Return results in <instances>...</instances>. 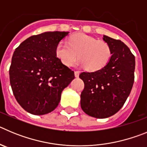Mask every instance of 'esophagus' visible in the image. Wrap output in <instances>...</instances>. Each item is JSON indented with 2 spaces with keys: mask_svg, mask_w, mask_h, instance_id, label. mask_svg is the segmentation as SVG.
<instances>
[{
  "mask_svg": "<svg viewBox=\"0 0 147 147\" xmlns=\"http://www.w3.org/2000/svg\"><path fill=\"white\" fill-rule=\"evenodd\" d=\"M80 71H74V75L76 77H78V76H79V75H80Z\"/></svg>",
  "mask_w": 147,
  "mask_h": 147,
  "instance_id": "34e87169",
  "label": "esophagus"
}]
</instances>
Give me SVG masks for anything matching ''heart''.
<instances>
[{"instance_id": "b5f03b06", "label": "heart", "mask_w": 147, "mask_h": 147, "mask_svg": "<svg viewBox=\"0 0 147 147\" xmlns=\"http://www.w3.org/2000/svg\"><path fill=\"white\" fill-rule=\"evenodd\" d=\"M56 55L62 64L71 66L79 57L76 65L86 66L87 70L96 71L103 68L111 57L108 44L85 34H76L68 39L67 42H59L55 49Z\"/></svg>"}]
</instances>
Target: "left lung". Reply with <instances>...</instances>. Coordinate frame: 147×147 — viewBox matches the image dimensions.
Returning <instances> with one entry per match:
<instances>
[{
    "instance_id": "left-lung-1",
    "label": "left lung",
    "mask_w": 147,
    "mask_h": 147,
    "mask_svg": "<svg viewBox=\"0 0 147 147\" xmlns=\"http://www.w3.org/2000/svg\"><path fill=\"white\" fill-rule=\"evenodd\" d=\"M112 56L107 64L95 72H82L80 78L85 88L81 93V107L90 116L105 119L114 115L123 107L134 83V55L121 40L106 35Z\"/></svg>"
}]
</instances>
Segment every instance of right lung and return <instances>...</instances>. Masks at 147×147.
Wrapping results in <instances>:
<instances>
[{"mask_svg":"<svg viewBox=\"0 0 147 147\" xmlns=\"http://www.w3.org/2000/svg\"><path fill=\"white\" fill-rule=\"evenodd\" d=\"M68 32H46L24 40L15 49L9 68L10 85L17 102L33 115H45L57 107L61 93L74 72L57 57V44Z\"/></svg>","mask_w":147,"mask_h":147,"instance_id":"add662e5","label":"right lung"}]
</instances>
